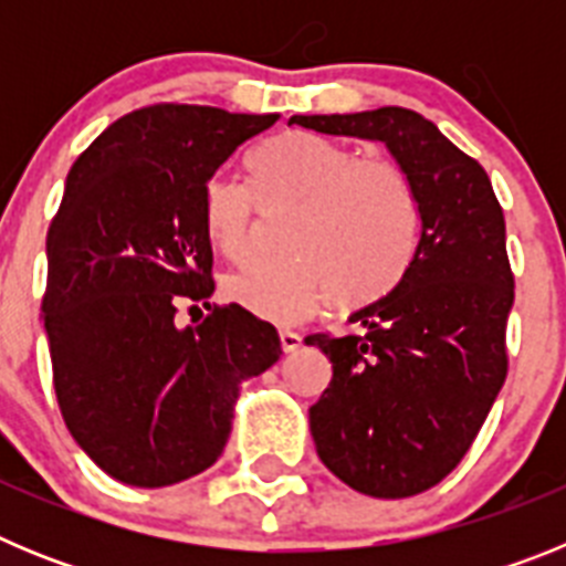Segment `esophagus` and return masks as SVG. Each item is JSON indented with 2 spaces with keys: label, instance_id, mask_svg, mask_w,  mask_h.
Segmentation results:
<instances>
[{
  "label": "esophagus",
  "instance_id": "34e87169",
  "mask_svg": "<svg viewBox=\"0 0 566 566\" xmlns=\"http://www.w3.org/2000/svg\"><path fill=\"white\" fill-rule=\"evenodd\" d=\"M280 345H283V352L292 354V352H297L300 345H303V337H300L297 332H289V328H283V332H280Z\"/></svg>",
  "mask_w": 566,
  "mask_h": 566
}]
</instances>
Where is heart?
<instances>
[{"mask_svg": "<svg viewBox=\"0 0 566 566\" xmlns=\"http://www.w3.org/2000/svg\"><path fill=\"white\" fill-rule=\"evenodd\" d=\"M252 187L229 175L201 195L209 240L229 258L252 243L258 212L292 207L283 252L249 254L223 277L229 303L272 323L303 319L328 297L371 306L408 277L422 240V201L402 164L317 133H283L249 161Z\"/></svg>", "mask_w": 566, "mask_h": 566, "instance_id": "obj_1", "label": "heart"}]
</instances>
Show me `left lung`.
Listing matches in <instances>:
<instances>
[{"label": "left lung", "mask_w": 566, "mask_h": 566, "mask_svg": "<svg viewBox=\"0 0 566 566\" xmlns=\"http://www.w3.org/2000/svg\"><path fill=\"white\" fill-rule=\"evenodd\" d=\"M289 124L382 142L417 184L422 240L408 277L354 314L359 334L306 337L334 368L308 411L317 457L365 496H417L462 462L507 377L516 283L502 203L482 164L413 109Z\"/></svg>", "instance_id": "obj_1"}]
</instances>
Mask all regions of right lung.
I'll use <instances>...</instances> for the list:
<instances>
[{"mask_svg":"<svg viewBox=\"0 0 566 566\" xmlns=\"http://www.w3.org/2000/svg\"><path fill=\"white\" fill-rule=\"evenodd\" d=\"M274 122L149 104L70 167L48 229L44 332L64 424L118 482L167 488L212 468L240 385L283 354L272 323L207 303L212 243L201 212L218 167ZM181 302L210 314L181 329Z\"/></svg>","mask_w":566,"mask_h":566,"instance_id":"right-lung-1","label":"right lung"}]
</instances>
